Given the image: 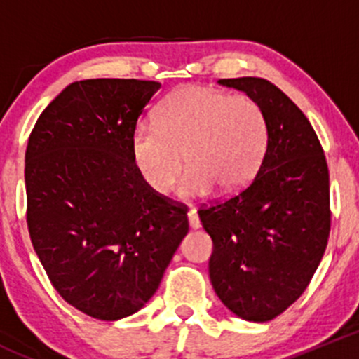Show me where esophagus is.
<instances>
[{
	"label": "esophagus",
	"mask_w": 359,
	"mask_h": 359,
	"mask_svg": "<svg viewBox=\"0 0 359 359\" xmlns=\"http://www.w3.org/2000/svg\"><path fill=\"white\" fill-rule=\"evenodd\" d=\"M187 220H189V227H191V229H198V227L201 226L200 217H198L196 210H194V208L187 212Z\"/></svg>",
	"instance_id": "1"
}]
</instances>
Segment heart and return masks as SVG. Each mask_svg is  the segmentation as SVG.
<instances>
[{
    "mask_svg": "<svg viewBox=\"0 0 359 359\" xmlns=\"http://www.w3.org/2000/svg\"><path fill=\"white\" fill-rule=\"evenodd\" d=\"M269 142L262 107L245 95L200 85L177 88L158 107L156 126L139 125L130 139L132 161L153 193L166 194L184 170L179 196L226 194L248 186Z\"/></svg>",
    "mask_w": 359,
    "mask_h": 359,
    "instance_id": "obj_1",
    "label": "heart"
}]
</instances>
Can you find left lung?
Instances as JSON below:
<instances>
[{
	"label": "left lung",
	"instance_id": "1",
	"mask_svg": "<svg viewBox=\"0 0 359 359\" xmlns=\"http://www.w3.org/2000/svg\"><path fill=\"white\" fill-rule=\"evenodd\" d=\"M266 114L269 142L247 189L200 210L213 241L210 281L238 318L264 323L309 285L330 234V180L323 149L304 112L262 78L219 79Z\"/></svg>",
	"mask_w": 359,
	"mask_h": 359
}]
</instances>
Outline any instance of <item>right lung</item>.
<instances>
[{"label":"right lung","mask_w":359,"mask_h":359,"mask_svg":"<svg viewBox=\"0 0 359 359\" xmlns=\"http://www.w3.org/2000/svg\"><path fill=\"white\" fill-rule=\"evenodd\" d=\"M159 88L140 79L74 81L29 137L32 247L60 297L97 320L142 309L189 231L187 210L153 193L132 161L137 119Z\"/></svg>","instance_id":"right-lung-1"}]
</instances>
